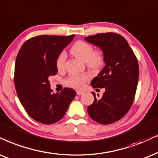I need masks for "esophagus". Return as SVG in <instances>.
I'll return each instance as SVG.
<instances>
[{
    "instance_id": "34e87169",
    "label": "esophagus",
    "mask_w": 158,
    "mask_h": 158,
    "mask_svg": "<svg viewBox=\"0 0 158 158\" xmlns=\"http://www.w3.org/2000/svg\"><path fill=\"white\" fill-rule=\"evenodd\" d=\"M84 93L82 91H80V90H77V95H81V94H83Z\"/></svg>"
}]
</instances>
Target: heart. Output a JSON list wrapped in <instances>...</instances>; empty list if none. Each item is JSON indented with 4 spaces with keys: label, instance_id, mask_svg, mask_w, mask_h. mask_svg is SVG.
<instances>
[{
    "label": "heart",
    "instance_id": "heart-1",
    "mask_svg": "<svg viewBox=\"0 0 158 158\" xmlns=\"http://www.w3.org/2000/svg\"><path fill=\"white\" fill-rule=\"evenodd\" d=\"M93 45L85 41H79L76 42L70 49L71 55L80 60L85 62L89 69L98 70L101 69L105 63V55L102 49L93 50ZM66 61V55L62 52L57 57L56 66L59 71L64 69ZM91 79V76L87 73L81 74L70 75L65 79V84L68 87L75 89L83 88L85 83Z\"/></svg>",
    "mask_w": 158,
    "mask_h": 158
}]
</instances>
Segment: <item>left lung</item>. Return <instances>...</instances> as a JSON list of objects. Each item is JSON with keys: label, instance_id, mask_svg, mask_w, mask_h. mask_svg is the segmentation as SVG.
Masks as SVG:
<instances>
[{"label": "left lung", "instance_id": "left-lung-1", "mask_svg": "<svg viewBox=\"0 0 158 158\" xmlns=\"http://www.w3.org/2000/svg\"><path fill=\"white\" fill-rule=\"evenodd\" d=\"M85 39L102 49L106 63L91 81L93 88L106 90L100 99L92 93L94 102L87 112L97 123L111 124L123 118L132 106L139 76L138 60L125 38L117 33H98Z\"/></svg>", "mask_w": 158, "mask_h": 158}]
</instances>
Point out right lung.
<instances>
[{"mask_svg":"<svg viewBox=\"0 0 158 158\" xmlns=\"http://www.w3.org/2000/svg\"><path fill=\"white\" fill-rule=\"evenodd\" d=\"M74 35H42L25 41L17 56L15 85L19 101L30 117L50 125L63 118L76 92L64 88L53 93L49 77L57 73L56 60Z\"/></svg>","mask_w":158,"mask_h":158,"instance_id":"1","label":"right lung"}]
</instances>
